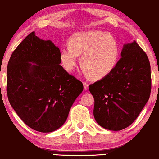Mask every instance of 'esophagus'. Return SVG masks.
Wrapping results in <instances>:
<instances>
[{
  "instance_id": "esophagus-1",
  "label": "esophagus",
  "mask_w": 159,
  "mask_h": 159,
  "mask_svg": "<svg viewBox=\"0 0 159 159\" xmlns=\"http://www.w3.org/2000/svg\"><path fill=\"white\" fill-rule=\"evenodd\" d=\"M83 85H84V90H88L89 84L87 83L86 82H83Z\"/></svg>"
}]
</instances>
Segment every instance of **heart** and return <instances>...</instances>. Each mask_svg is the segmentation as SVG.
I'll use <instances>...</instances> for the list:
<instances>
[{
    "mask_svg": "<svg viewBox=\"0 0 159 159\" xmlns=\"http://www.w3.org/2000/svg\"><path fill=\"white\" fill-rule=\"evenodd\" d=\"M69 46L61 48L60 61L67 71H72L78 57H81L84 71L93 79H101L116 67L119 56L116 39L101 30L81 32L71 37Z\"/></svg>",
    "mask_w": 159,
    "mask_h": 159,
    "instance_id": "heart-1",
    "label": "heart"
}]
</instances>
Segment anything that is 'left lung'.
<instances>
[{"mask_svg": "<svg viewBox=\"0 0 159 159\" xmlns=\"http://www.w3.org/2000/svg\"><path fill=\"white\" fill-rule=\"evenodd\" d=\"M121 56L109 75L89 85L95 121L112 131L125 129L135 120L151 90V65L138 43L124 45Z\"/></svg>", "mask_w": 159, "mask_h": 159, "instance_id": "left-lung-1", "label": "left lung"}]
</instances>
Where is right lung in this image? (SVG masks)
Listing matches in <instances>:
<instances>
[{
    "label": "right lung",
    "mask_w": 159,
    "mask_h": 159,
    "mask_svg": "<svg viewBox=\"0 0 159 159\" xmlns=\"http://www.w3.org/2000/svg\"><path fill=\"white\" fill-rule=\"evenodd\" d=\"M60 50L32 32L12 53L7 95L20 119L34 130L51 132L64 125L83 84L60 65Z\"/></svg>",
    "instance_id": "add662e5"
}]
</instances>
